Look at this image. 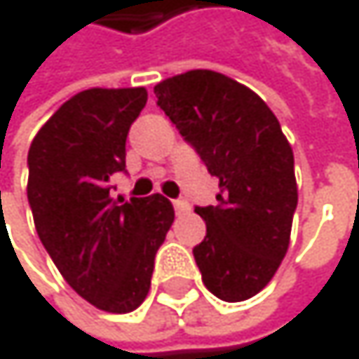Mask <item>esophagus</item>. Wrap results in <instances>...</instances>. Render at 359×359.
Listing matches in <instances>:
<instances>
[{"label": "esophagus", "mask_w": 359, "mask_h": 359, "mask_svg": "<svg viewBox=\"0 0 359 359\" xmlns=\"http://www.w3.org/2000/svg\"><path fill=\"white\" fill-rule=\"evenodd\" d=\"M173 207H175V213H177V215H186V213L190 211V205H188V201H184V198L173 201Z\"/></svg>", "instance_id": "34e87169"}]
</instances>
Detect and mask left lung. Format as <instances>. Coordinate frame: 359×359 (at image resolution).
Instances as JSON below:
<instances>
[{
  "mask_svg": "<svg viewBox=\"0 0 359 359\" xmlns=\"http://www.w3.org/2000/svg\"><path fill=\"white\" fill-rule=\"evenodd\" d=\"M161 109L217 177L196 207L207 235L192 250L205 287L226 302L256 296L277 273L298 203L294 152L271 107L245 84L192 69L154 86Z\"/></svg>",
  "mask_w": 359,
  "mask_h": 359,
  "instance_id": "8db88e82",
  "label": "left lung"
}]
</instances>
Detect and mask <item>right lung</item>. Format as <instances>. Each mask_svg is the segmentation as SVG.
Here are the masks:
<instances>
[{
	"mask_svg": "<svg viewBox=\"0 0 359 359\" xmlns=\"http://www.w3.org/2000/svg\"><path fill=\"white\" fill-rule=\"evenodd\" d=\"M146 101L144 86L82 90L41 124L27 156L39 241L63 279L107 313H130L146 300L154 256L175 219L161 194L122 205L109 194Z\"/></svg>",
	"mask_w": 359,
	"mask_h": 359,
	"instance_id": "obj_1",
	"label": "right lung"
}]
</instances>
